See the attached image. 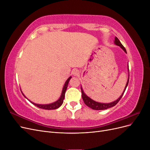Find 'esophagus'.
<instances>
[{"label": "esophagus", "mask_w": 150, "mask_h": 150, "mask_svg": "<svg viewBox=\"0 0 150 150\" xmlns=\"http://www.w3.org/2000/svg\"><path fill=\"white\" fill-rule=\"evenodd\" d=\"M72 74H73L74 76H78L79 74V71L77 69H74L72 70Z\"/></svg>", "instance_id": "obj_1"}]
</instances>
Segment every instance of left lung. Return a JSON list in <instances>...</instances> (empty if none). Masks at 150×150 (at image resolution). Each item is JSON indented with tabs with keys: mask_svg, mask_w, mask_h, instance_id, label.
Returning a JSON list of instances; mask_svg holds the SVG:
<instances>
[{
	"mask_svg": "<svg viewBox=\"0 0 150 150\" xmlns=\"http://www.w3.org/2000/svg\"><path fill=\"white\" fill-rule=\"evenodd\" d=\"M115 43L116 45H117V46H120V47L123 50V51L126 52V49L125 48V47L122 46V44L121 43V42L120 41V40L117 39L116 37L115 38ZM129 78H128V82H127L126 83V85L125 86V90L123 93H122V94H121V96L117 99L116 101H114V102H112V103H98V102H96L93 101V99H91L90 98H89L88 96H86V95L84 94L83 90L82 89V88H81V93H82V98H83V101L84 103H85L86 105H87L88 106H89V108H91V109H93V110H106V109L108 108H111L112 106H115L116 104L119 102V101L121 99V98H122V96H123L124 94V93L125 91V90L126 89V87L127 86H128V83H129Z\"/></svg>",
	"mask_w": 150,
	"mask_h": 150,
	"instance_id": "left-lung-1",
	"label": "left lung"
}]
</instances>
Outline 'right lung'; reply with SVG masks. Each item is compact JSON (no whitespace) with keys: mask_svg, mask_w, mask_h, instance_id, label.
Here are the masks:
<instances>
[{"mask_svg":"<svg viewBox=\"0 0 150 150\" xmlns=\"http://www.w3.org/2000/svg\"><path fill=\"white\" fill-rule=\"evenodd\" d=\"M71 79V77H69V78H68L67 80L66 81L65 84L64 86V88H63V89H62L61 96L60 98L57 101L54 102L53 103H51V104H38L34 103L33 102H31V103H33L35 106H37V107H38L39 108H41V109H44V110H56V109L59 108L62 105V104L63 103V100H64V97H65V93H66V91L67 88V85H68V83H69Z\"/></svg>","mask_w":150,"mask_h":150,"instance_id":"1","label":"right lung"}]
</instances>
